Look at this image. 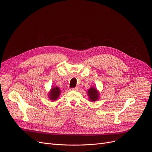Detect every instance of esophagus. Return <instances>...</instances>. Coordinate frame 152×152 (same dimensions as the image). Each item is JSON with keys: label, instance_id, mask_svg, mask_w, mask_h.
<instances>
[{"label": "esophagus", "instance_id": "34e87169", "mask_svg": "<svg viewBox=\"0 0 152 152\" xmlns=\"http://www.w3.org/2000/svg\"><path fill=\"white\" fill-rule=\"evenodd\" d=\"M71 90L74 91H78L79 90V88L78 87H75V88H72Z\"/></svg>", "mask_w": 152, "mask_h": 152}]
</instances>
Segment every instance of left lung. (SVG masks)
I'll return each instance as SVG.
<instances>
[{
	"instance_id": "1",
	"label": "left lung",
	"mask_w": 152,
	"mask_h": 152,
	"mask_svg": "<svg viewBox=\"0 0 152 152\" xmlns=\"http://www.w3.org/2000/svg\"><path fill=\"white\" fill-rule=\"evenodd\" d=\"M87 96L91 102H96L99 99L100 93L95 87H91L87 92Z\"/></svg>"
}]
</instances>
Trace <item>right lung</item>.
<instances>
[{"label":"right lung","mask_w":152,"mask_h":152,"mask_svg":"<svg viewBox=\"0 0 152 152\" xmlns=\"http://www.w3.org/2000/svg\"><path fill=\"white\" fill-rule=\"evenodd\" d=\"M61 93V90L58 87H53L49 92L48 97L52 101H55L58 99Z\"/></svg>","instance_id":"obj_1"}]
</instances>
